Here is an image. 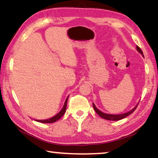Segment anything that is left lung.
Masks as SVG:
<instances>
[{
    "instance_id": "left-lung-1",
    "label": "left lung",
    "mask_w": 158,
    "mask_h": 158,
    "mask_svg": "<svg viewBox=\"0 0 158 158\" xmlns=\"http://www.w3.org/2000/svg\"><path fill=\"white\" fill-rule=\"evenodd\" d=\"M136 49H137L138 51L141 54L143 55L142 50H141V48L139 47V46H136ZM137 106H138V105H137ZM137 106H136L135 108H134L133 109H132L131 111H129V112H128V113H123V114L111 115V114H106V113H104L101 112L100 110H99L98 109L96 108L95 106H94V104L93 103V108H94V110H95V112L98 113V114L100 115L101 118H104V119H106V120H109V121H118V120H121V119L124 118L128 116V115H129L130 114H131V113H133L134 111L136 110V108H137Z\"/></svg>"
}]
</instances>
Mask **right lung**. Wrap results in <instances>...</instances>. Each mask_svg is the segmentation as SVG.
I'll list each match as a JSON object with an SVG mask.
<instances>
[{
  "label": "right lung",
  "mask_w": 158,
  "mask_h": 158,
  "mask_svg": "<svg viewBox=\"0 0 158 158\" xmlns=\"http://www.w3.org/2000/svg\"><path fill=\"white\" fill-rule=\"evenodd\" d=\"M69 98V97H68ZM68 98H66V101H65V103H64V106L63 107L62 110L60 111L59 113H58L57 115H55L51 118H49V119H46V120H37V121L38 122H40V123H54V122L57 121L58 119H60V118H61L63 115H64L65 112H66V105H67V100H68Z\"/></svg>",
  "instance_id": "add662e5"
}]
</instances>
